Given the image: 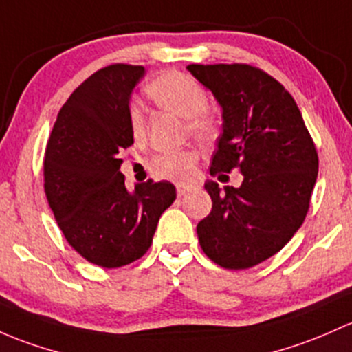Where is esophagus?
<instances>
[{
    "instance_id": "1",
    "label": "esophagus",
    "mask_w": 352,
    "mask_h": 352,
    "mask_svg": "<svg viewBox=\"0 0 352 352\" xmlns=\"http://www.w3.org/2000/svg\"><path fill=\"white\" fill-rule=\"evenodd\" d=\"M192 186H187V184H177V195H180V197H182V195H186L187 192H190L192 190Z\"/></svg>"
}]
</instances>
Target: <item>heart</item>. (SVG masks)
<instances>
[{
	"mask_svg": "<svg viewBox=\"0 0 352 352\" xmlns=\"http://www.w3.org/2000/svg\"><path fill=\"white\" fill-rule=\"evenodd\" d=\"M146 96L164 111L186 118L187 133L204 143H210L219 136L221 123L209 109V94L194 77L182 72H165L150 80ZM128 124L135 140L146 136V120L138 104H129ZM201 153L195 148L162 153L151 160V173L158 179L186 182L195 173Z\"/></svg>",
	"mask_w": 352,
	"mask_h": 352,
	"instance_id": "obj_1",
	"label": "heart"
}]
</instances>
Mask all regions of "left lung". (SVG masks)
<instances>
[{
	"mask_svg": "<svg viewBox=\"0 0 352 352\" xmlns=\"http://www.w3.org/2000/svg\"><path fill=\"white\" fill-rule=\"evenodd\" d=\"M187 69L223 106L210 175H244L239 188L206 184L212 210L197 224L202 251L226 270L268 260L298 231L319 173L316 143L297 102L275 77L250 64Z\"/></svg>",
	"mask_w": 352,
	"mask_h": 352,
	"instance_id": "left-lung-1",
	"label": "left lung"
}]
</instances>
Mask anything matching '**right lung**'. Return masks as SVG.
<instances>
[{
    "label": "right lung",
    "mask_w": 352,
    "mask_h": 352,
    "mask_svg": "<svg viewBox=\"0 0 352 352\" xmlns=\"http://www.w3.org/2000/svg\"><path fill=\"white\" fill-rule=\"evenodd\" d=\"M142 65L113 64L87 77L58 111L43 157V188L58 228L84 260L120 268L150 250L175 201L170 182L128 192L120 151L135 143L128 102Z\"/></svg>",
    "instance_id": "1"
}]
</instances>
